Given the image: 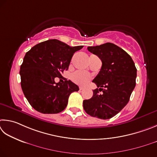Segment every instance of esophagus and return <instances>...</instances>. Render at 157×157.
I'll use <instances>...</instances> for the list:
<instances>
[{"label": "esophagus", "mask_w": 157, "mask_h": 157, "mask_svg": "<svg viewBox=\"0 0 157 157\" xmlns=\"http://www.w3.org/2000/svg\"><path fill=\"white\" fill-rule=\"evenodd\" d=\"M84 88V87H82V86H80V87H79V90H83Z\"/></svg>", "instance_id": "obj_1"}]
</instances>
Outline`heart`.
I'll return each mask as SVG.
<instances>
[{
    "instance_id": "heart-1",
    "label": "heart",
    "mask_w": 157,
    "mask_h": 157,
    "mask_svg": "<svg viewBox=\"0 0 157 157\" xmlns=\"http://www.w3.org/2000/svg\"><path fill=\"white\" fill-rule=\"evenodd\" d=\"M71 79L74 83H75L80 86H85L91 79V77L86 72L81 71H77L76 72L71 74Z\"/></svg>"
}]
</instances>
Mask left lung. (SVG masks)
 Returning a JSON list of instances; mask_svg holds the SVG:
<instances>
[{
    "instance_id": "1",
    "label": "left lung",
    "mask_w": 157,
    "mask_h": 157,
    "mask_svg": "<svg viewBox=\"0 0 157 157\" xmlns=\"http://www.w3.org/2000/svg\"><path fill=\"white\" fill-rule=\"evenodd\" d=\"M87 49L101 60L102 67L92 81L100 88L93 90L91 98L83 101V108L93 117L111 119L130 100L136 86V68L130 55L113 43L88 47Z\"/></svg>"
}]
</instances>
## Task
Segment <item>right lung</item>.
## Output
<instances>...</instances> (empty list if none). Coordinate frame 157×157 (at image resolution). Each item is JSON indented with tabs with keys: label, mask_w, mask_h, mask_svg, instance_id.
<instances>
[{
	"label": "right lung",
	"mask_w": 157,
	"mask_h": 157,
	"mask_svg": "<svg viewBox=\"0 0 157 157\" xmlns=\"http://www.w3.org/2000/svg\"><path fill=\"white\" fill-rule=\"evenodd\" d=\"M83 48L51 39L37 44L27 52L21 65V84L33 108L43 114L64 110L71 93L79 88L70 80L65 78L63 83H56L54 79L63 77L74 54Z\"/></svg>",
	"instance_id": "1"
}]
</instances>
